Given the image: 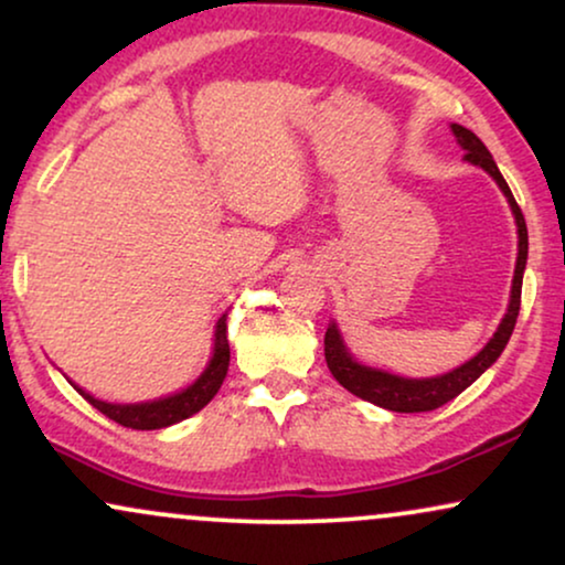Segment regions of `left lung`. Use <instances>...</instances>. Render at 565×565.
<instances>
[{"label":"left lung","instance_id":"obj_1","mask_svg":"<svg viewBox=\"0 0 565 565\" xmlns=\"http://www.w3.org/2000/svg\"><path fill=\"white\" fill-rule=\"evenodd\" d=\"M454 137L465 150V158L470 163L480 166L482 171H488L493 175V181L501 186L503 196H507L511 204V212H514L516 220V233H519V254H516V269H514V280H511V298H509V309L503 313L501 324H498L495 334L490 337V342L480 350L478 355L470 358L465 365L454 369L444 376H430V379H405V376H394L390 371L381 369H371V365L358 363L350 350L345 348V340H342L340 329L332 321L327 327L324 334V358L332 376L340 381L342 386L355 397H361L365 402H373V405L392 409V413H428V409H436L451 402L457 394H461L472 381H478L482 373H486L490 365L498 361V355L503 353L507 348L511 332L516 327V317H519V306H522V277H524V267H526V248H530V238H526V223L522 210L511 194V189L503 179L501 171H498L493 156H490L486 145L480 142V137L475 131L459 127V124H451Z\"/></svg>","mask_w":565,"mask_h":565}]
</instances>
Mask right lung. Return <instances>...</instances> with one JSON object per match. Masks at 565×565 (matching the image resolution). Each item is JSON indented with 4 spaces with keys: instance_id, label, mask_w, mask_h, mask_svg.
<instances>
[{
    "instance_id": "obj_1",
    "label": "right lung",
    "mask_w": 565,
    "mask_h": 565,
    "mask_svg": "<svg viewBox=\"0 0 565 565\" xmlns=\"http://www.w3.org/2000/svg\"><path fill=\"white\" fill-rule=\"evenodd\" d=\"M228 313L217 319L215 327V348H212V358L207 363V369L202 371V376L194 381L192 386L186 390L171 394V397H160L152 402H137V405H116V402H104L95 399L93 394H87L85 390H79L77 384L75 390L83 394V397L90 402V405L104 413L106 417H111L114 423H119L124 428H135V430H158V428H168L173 423L186 420L194 413L207 405V402L215 397L220 384H223L225 373H228V363H231V345H228V324H225Z\"/></svg>"
}]
</instances>
